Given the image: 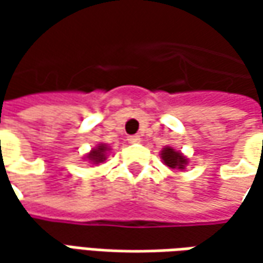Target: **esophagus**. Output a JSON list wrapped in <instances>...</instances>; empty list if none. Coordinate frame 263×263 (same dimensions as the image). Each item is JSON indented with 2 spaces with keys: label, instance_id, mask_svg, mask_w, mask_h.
Listing matches in <instances>:
<instances>
[{
  "label": "esophagus",
  "instance_id": "1",
  "mask_svg": "<svg viewBox=\"0 0 263 263\" xmlns=\"http://www.w3.org/2000/svg\"><path fill=\"white\" fill-rule=\"evenodd\" d=\"M127 140H128V143H139V142H140V137H139V136H128V137H127Z\"/></svg>",
  "mask_w": 263,
  "mask_h": 263
}]
</instances>
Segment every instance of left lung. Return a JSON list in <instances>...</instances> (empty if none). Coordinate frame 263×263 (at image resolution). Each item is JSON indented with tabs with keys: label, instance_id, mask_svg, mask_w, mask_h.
I'll return each instance as SVG.
<instances>
[{
	"label": "left lung",
	"instance_id": "left-lung-1",
	"mask_svg": "<svg viewBox=\"0 0 263 263\" xmlns=\"http://www.w3.org/2000/svg\"><path fill=\"white\" fill-rule=\"evenodd\" d=\"M161 158L162 161L165 162V165L170 168H178V170H184V167L187 165L189 159H187L183 154L174 151L173 147H164L162 152H161Z\"/></svg>",
	"mask_w": 263,
	"mask_h": 263
}]
</instances>
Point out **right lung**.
<instances>
[{
  "label": "right lung",
  "mask_w": 263,
  "mask_h": 263,
  "mask_svg": "<svg viewBox=\"0 0 263 263\" xmlns=\"http://www.w3.org/2000/svg\"><path fill=\"white\" fill-rule=\"evenodd\" d=\"M106 151H108V147L106 145H99V146L93 147L89 154L86 155V158L92 162V164H99V162H104L105 161V154Z\"/></svg>",
  "instance_id": "obj_1"
}]
</instances>
